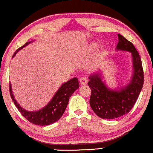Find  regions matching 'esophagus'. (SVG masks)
<instances>
[{"mask_svg":"<svg viewBox=\"0 0 153 153\" xmlns=\"http://www.w3.org/2000/svg\"><path fill=\"white\" fill-rule=\"evenodd\" d=\"M79 82H80V84H81L82 85H87V83H88V80L86 77H82V78L79 79Z\"/></svg>","mask_w":153,"mask_h":153,"instance_id":"1","label":"esophagus"}]
</instances>
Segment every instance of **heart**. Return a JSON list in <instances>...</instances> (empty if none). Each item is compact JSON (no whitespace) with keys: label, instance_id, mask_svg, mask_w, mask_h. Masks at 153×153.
Here are the masks:
<instances>
[{"label":"heart","instance_id":"b5f03b06","mask_svg":"<svg viewBox=\"0 0 153 153\" xmlns=\"http://www.w3.org/2000/svg\"><path fill=\"white\" fill-rule=\"evenodd\" d=\"M92 48H96V47H97V44H92ZM105 52H106V47H101V51H100V55H103L105 54Z\"/></svg>","mask_w":153,"mask_h":153}]
</instances>
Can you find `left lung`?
Instances as JSON below:
<instances>
[{
	"label": "left lung",
	"mask_w": 153,
	"mask_h": 153,
	"mask_svg": "<svg viewBox=\"0 0 153 153\" xmlns=\"http://www.w3.org/2000/svg\"><path fill=\"white\" fill-rule=\"evenodd\" d=\"M117 50L129 52L132 55L133 76L131 82L119 90L109 89L102 81L101 73L97 71L89 77L91 89L90 105L102 119H115L128 113L135 104L144 84V72L139 52L131 42L118 34Z\"/></svg>",
	"instance_id": "1"
}]
</instances>
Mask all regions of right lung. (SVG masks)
I'll return each mask as SVG.
<instances>
[{
	"instance_id": "right-lung-1",
	"label": "right lung",
	"mask_w": 153,
	"mask_h": 153,
	"mask_svg": "<svg viewBox=\"0 0 153 153\" xmlns=\"http://www.w3.org/2000/svg\"><path fill=\"white\" fill-rule=\"evenodd\" d=\"M30 42H27L25 45L18 49L14 52L13 57L17 54L18 51L26 47ZM79 87V85L78 79L76 77L68 80V82L63 83L60 86V88L56 92L52 100L47 103V106H45L39 111H27V110L22 109L19 106L12 93L11 83H9V91H10L11 99L14 101V104L17 106L19 112L22 114V116L33 124L43 126L52 124L61 117L65 109H66L70 97L74 93L75 90L78 89Z\"/></svg>"
}]
</instances>
